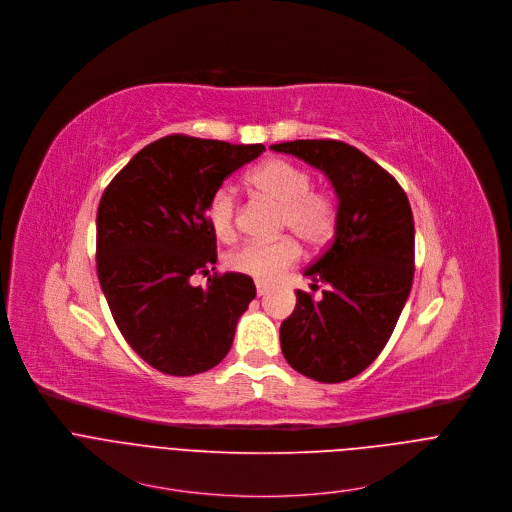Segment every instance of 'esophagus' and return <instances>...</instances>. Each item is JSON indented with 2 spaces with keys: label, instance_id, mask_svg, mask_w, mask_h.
I'll list each match as a JSON object with an SVG mask.
<instances>
[{
  "label": "esophagus",
  "instance_id": "obj_1",
  "mask_svg": "<svg viewBox=\"0 0 512 512\" xmlns=\"http://www.w3.org/2000/svg\"><path fill=\"white\" fill-rule=\"evenodd\" d=\"M266 292H268V286L262 284V282H256V294H258V296H264Z\"/></svg>",
  "mask_w": 512,
  "mask_h": 512
}]
</instances>
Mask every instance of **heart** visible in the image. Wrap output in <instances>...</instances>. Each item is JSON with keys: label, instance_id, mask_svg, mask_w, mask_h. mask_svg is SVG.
Segmentation results:
<instances>
[{"label": "heart", "instance_id": "1", "mask_svg": "<svg viewBox=\"0 0 512 512\" xmlns=\"http://www.w3.org/2000/svg\"><path fill=\"white\" fill-rule=\"evenodd\" d=\"M254 191L280 206L278 226L290 230L306 244L325 246L337 226V201L331 191L313 187L311 173L284 159H268L250 177ZM236 197L228 187L212 193L206 218L214 236L222 242L236 238ZM300 258V244L292 236L276 242H248L228 256V266L258 282H272Z\"/></svg>", "mask_w": 512, "mask_h": 512}]
</instances>
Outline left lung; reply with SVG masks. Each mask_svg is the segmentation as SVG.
Segmentation results:
<instances>
[{
  "mask_svg": "<svg viewBox=\"0 0 512 512\" xmlns=\"http://www.w3.org/2000/svg\"><path fill=\"white\" fill-rule=\"evenodd\" d=\"M325 171L339 208L329 248L304 270L319 300L296 290L294 313L280 325L292 369L339 383L367 369L387 345L414 282V216L401 185L359 149L335 139L270 147Z\"/></svg>",
  "mask_w": 512,
  "mask_h": 512,
  "instance_id": "1",
  "label": "left lung"
}]
</instances>
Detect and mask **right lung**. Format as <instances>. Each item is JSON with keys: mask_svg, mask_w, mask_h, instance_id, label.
I'll list each match as a JSON object with an SVG mask.
<instances>
[{"mask_svg": "<svg viewBox=\"0 0 512 512\" xmlns=\"http://www.w3.org/2000/svg\"><path fill=\"white\" fill-rule=\"evenodd\" d=\"M264 145L187 135L141 149L109 183L96 214V274L131 349L161 373L187 377L216 367L256 296L240 272L216 270V236L206 206L224 179Z\"/></svg>", "mask_w": 512, "mask_h": 512, "instance_id": "right-lung-1", "label": "right lung"}]
</instances>
